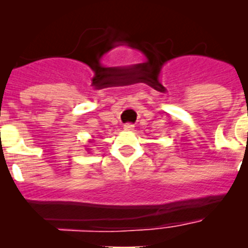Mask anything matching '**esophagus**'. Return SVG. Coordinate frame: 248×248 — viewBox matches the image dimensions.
I'll return each mask as SVG.
<instances>
[{"label": "esophagus", "instance_id": "1", "mask_svg": "<svg viewBox=\"0 0 248 248\" xmlns=\"http://www.w3.org/2000/svg\"><path fill=\"white\" fill-rule=\"evenodd\" d=\"M124 130H133L134 129V124H129V122H128V124H124Z\"/></svg>", "mask_w": 248, "mask_h": 248}]
</instances>
